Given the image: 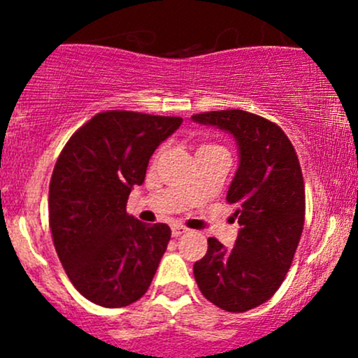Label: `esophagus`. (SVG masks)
<instances>
[{
    "mask_svg": "<svg viewBox=\"0 0 358 358\" xmlns=\"http://www.w3.org/2000/svg\"><path fill=\"white\" fill-rule=\"evenodd\" d=\"M187 232H189V229H185L183 225H173L171 227V236L173 237H180V236H183V234H187Z\"/></svg>",
    "mask_w": 358,
    "mask_h": 358,
    "instance_id": "1",
    "label": "esophagus"
}]
</instances>
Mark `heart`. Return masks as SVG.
Instances as JSON below:
<instances>
[{
  "instance_id": "1",
  "label": "heart",
  "mask_w": 358,
  "mask_h": 358,
  "mask_svg": "<svg viewBox=\"0 0 358 358\" xmlns=\"http://www.w3.org/2000/svg\"><path fill=\"white\" fill-rule=\"evenodd\" d=\"M213 149H223V147L213 145V143H202L199 149H197V152H201V150H213Z\"/></svg>"
}]
</instances>
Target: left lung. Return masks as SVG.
Here are the masks:
<instances>
[{
  "mask_svg": "<svg viewBox=\"0 0 358 358\" xmlns=\"http://www.w3.org/2000/svg\"><path fill=\"white\" fill-rule=\"evenodd\" d=\"M199 124L230 133L239 149V168L227 201L236 204L241 230L227 249L215 237L194 263L202 294L227 312H248L272 298L289 270L305 223V183L286 133L246 110L192 115Z\"/></svg>",
  "mask_w": 358,
  "mask_h": 358,
  "instance_id": "obj_1",
  "label": "left lung"
}]
</instances>
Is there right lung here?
Wrapping results in <instances>:
<instances>
[{"mask_svg": "<svg viewBox=\"0 0 358 358\" xmlns=\"http://www.w3.org/2000/svg\"><path fill=\"white\" fill-rule=\"evenodd\" d=\"M182 117L107 110L83 124L60 152L50 180V229L60 263L86 299L121 308L142 298L171 239L166 223L126 213L154 150Z\"/></svg>", "mask_w": 358, "mask_h": 358, "instance_id": "obj_1", "label": "right lung"}]
</instances>
